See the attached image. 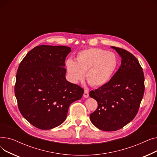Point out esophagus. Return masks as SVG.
I'll return each instance as SVG.
<instances>
[{"mask_svg": "<svg viewBox=\"0 0 157 157\" xmlns=\"http://www.w3.org/2000/svg\"><path fill=\"white\" fill-rule=\"evenodd\" d=\"M83 97L85 98H88L89 97V93H88V91L87 90H85V92H84V94H83Z\"/></svg>", "mask_w": 157, "mask_h": 157, "instance_id": "1", "label": "esophagus"}]
</instances>
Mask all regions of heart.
I'll return each mask as SVG.
<instances>
[{"label": "heart", "instance_id": "b5f03b06", "mask_svg": "<svg viewBox=\"0 0 157 157\" xmlns=\"http://www.w3.org/2000/svg\"><path fill=\"white\" fill-rule=\"evenodd\" d=\"M118 64L117 55L101 48H88L78 53L75 62L69 59L65 63L70 80L76 83L84 78L94 87L108 84Z\"/></svg>", "mask_w": 157, "mask_h": 157}]
</instances>
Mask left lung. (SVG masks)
<instances>
[{
  "instance_id": "left-lung-1",
  "label": "left lung",
  "mask_w": 157,
  "mask_h": 157,
  "mask_svg": "<svg viewBox=\"0 0 157 157\" xmlns=\"http://www.w3.org/2000/svg\"><path fill=\"white\" fill-rule=\"evenodd\" d=\"M111 48L121 57L120 67L108 84L89 94L98 103L90 121L104 131L118 130L132 120L144 92V73L138 60L125 49Z\"/></svg>"
}]
</instances>
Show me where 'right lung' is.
<instances>
[{
  "label": "right lung",
  "instance_id": "obj_1",
  "mask_svg": "<svg viewBox=\"0 0 157 157\" xmlns=\"http://www.w3.org/2000/svg\"><path fill=\"white\" fill-rule=\"evenodd\" d=\"M71 48L37 46L20 63L14 94L22 116L34 127L49 130L67 118L69 105L79 100L84 90L66 80L65 60Z\"/></svg>",
  "mask_w": 157,
  "mask_h": 157
}]
</instances>
